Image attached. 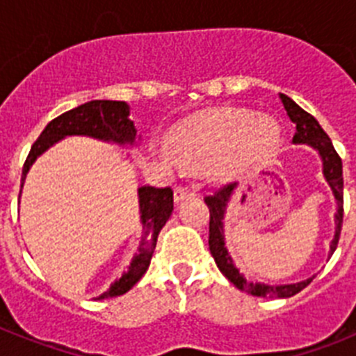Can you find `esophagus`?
Here are the masks:
<instances>
[{
    "label": "esophagus",
    "instance_id": "esophagus-1",
    "mask_svg": "<svg viewBox=\"0 0 356 356\" xmlns=\"http://www.w3.org/2000/svg\"><path fill=\"white\" fill-rule=\"evenodd\" d=\"M194 191L193 188H187V187H176L175 188V194H172V196H175V203H180V201H184L185 197H191V196H194Z\"/></svg>",
    "mask_w": 356,
    "mask_h": 356
}]
</instances>
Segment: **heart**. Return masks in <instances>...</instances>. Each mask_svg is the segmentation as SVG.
I'll return each mask as SVG.
<instances>
[{
  "mask_svg": "<svg viewBox=\"0 0 356 356\" xmlns=\"http://www.w3.org/2000/svg\"><path fill=\"white\" fill-rule=\"evenodd\" d=\"M175 155L187 163L213 162L221 176L237 172L266 156L278 143V128L267 118L238 110H216L184 121L169 135ZM165 160L171 155L165 153Z\"/></svg>",
  "mask_w": 356,
  "mask_h": 356,
  "instance_id": "heart-1",
  "label": "heart"
}]
</instances>
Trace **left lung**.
<instances>
[{
  "mask_svg": "<svg viewBox=\"0 0 356 356\" xmlns=\"http://www.w3.org/2000/svg\"><path fill=\"white\" fill-rule=\"evenodd\" d=\"M280 99L284 103L287 115L291 121L296 124V134L292 137L294 144H310L319 151L321 159H323V172H325L326 181L332 187L335 200H337L339 210L335 213V222H337V229H335V237H333L332 244H330V253L335 251L341 238V228H342V217H344V180H342V160L339 153L333 147L332 140L326 135V131L319 127V122L316 121L314 115L305 112L300 105H296L291 97L285 94H280ZM237 184H226L221 188H217L212 196L205 197V203L209 205L210 210V222H209V248L212 253L213 260H216L219 271L226 276L237 289L248 292L251 296H259V298H291V296L298 294L303 291L314 278H308L300 284L291 285H264V284H251L246 282L244 276L238 273L237 267L234 266L232 259H229L228 251L225 248V238H222V216H225L226 205H228L229 197L234 194Z\"/></svg>",
  "mask_w": 356,
  "mask_h": 356,
  "instance_id": "obj_1",
  "label": "left lung"
}]
</instances>
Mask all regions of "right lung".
<instances>
[{
  "mask_svg": "<svg viewBox=\"0 0 356 356\" xmlns=\"http://www.w3.org/2000/svg\"><path fill=\"white\" fill-rule=\"evenodd\" d=\"M128 105L124 102H110V99H94V102L85 103L76 108L67 110L62 115L55 118L44 128L39 139L33 143L30 153L26 156V162L23 165L24 181L28 169L39 155L56 140L64 139L65 135H89L94 139L110 140L118 144H134L137 130L134 127V121L128 119ZM139 203H140V219L144 225V235L140 241V248L137 257L131 262L128 273L112 284V287L99 296V300L105 298H115L130 291L149 267L151 257L156 248V237L160 229L168 222L169 216L172 212V188L171 187H140L139 188Z\"/></svg>",
  "mask_w": 356,
  "mask_h": 356,
  "instance_id": "1",
  "label": "right lung"
}]
</instances>
